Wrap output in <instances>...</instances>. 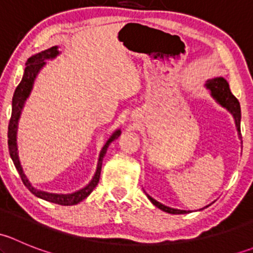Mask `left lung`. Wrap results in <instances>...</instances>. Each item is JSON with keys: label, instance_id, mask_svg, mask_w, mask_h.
<instances>
[{"label": "left lung", "instance_id": "left-lung-1", "mask_svg": "<svg viewBox=\"0 0 253 253\" xmlns=\"http://www.w3.org/2000/svg\"><path fill=\"white\" fill-rule=\"evenodd\" d=\"M205 86L208 89V91L211 93V96L221 106V108L226 109L234 117V121H235V126L237 129V136L239 139H241V129H240V122H241V109H240V103L239 100L233 95V93L230 91L229 88V83L226 82V79L223 77H216L213 79H208L206 82ZM242 143V141H241ZM148 197V200L153 203L157 208H159L160 211H164L167 213L170 214H185L188 213L187 211H182V209H175L171 207H168L163 203L158 202L157 200H154L153 197H150L148 193H145Z\"/></svg>", "mask_w": 253, "mask_h": 253}]
</instances>
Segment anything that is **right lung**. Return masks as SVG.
Returning a JSON list of instances; mask_svg holds the SVG:
<instances>
[{
  "mask_svg": "<svg viewBox=\"0 0 253 253\" xmlns=\"http://www.w3.org/2000/svg\"><path fill=\"white\" fill-rule=\"evenodd\" d=\"M60 55V51H58V46H52L47 50L42 51L39 53H35L32 57L28 58L27 63H25L24 73H23V77L20 83L18 84V86L14 90L13 99H12V115L11 120H9L8 125V148H9V155H11L12 160L14 163V167L19 172L20 177H22L23 183L27 186L28 190L33 193L37 197L42 198V200L47 201V202L56 203V205L61 206H75L78 205L79 202H82L83 200H85L91 192H93L94 188L96 187L99 182V178H100V172H101V165H103V159L106 154V150H108L109 145L111 144V142H114L115 139H117L121 134V129H116V131L112 132V134L109 137V139L106 141L104 147L101 148L100 154H99L98 159V165H96L95 174H94L91 180L89 181L88 185L84 186L81 190L76 191L72 193H51L46 192V191L38 190L37 187L33 186V183L30 182L29 178L27 177V175L24 174V170H23L22 164H20L19 159V152H18V143H17V133H18V124H19L20 115H22L23 108L25 105V101L29 98L30 93L33 90V86H34V82L37 79L38 75H39L40 71L44 68V66L46 65L47 60H53L57 56Z\"/></svg>",
  "mask_w": 253,
  "mask_h": 253,
  "instance_id": "obj_1",
  "label": "right lung"
}]
</instances>
